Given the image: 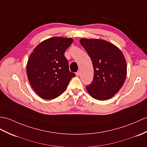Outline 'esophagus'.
<instances>
[{
    "mask_svg": "<svg viewBox=\"0 0 147 147\" xmlns=\"http://www.w3.org/2000/svg\"><path fill=\"white\" fill-rule=\"evenodd\" d=\"M80 73H81V71L79 70V71H78L77 72H76V76H79L80 75Z\"/></svg>",
    "mask_w": 147,
    "mask_h": 147,
    "instance_id": "1",
    "label": "esophagus"
}]
</instances>
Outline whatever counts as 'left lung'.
I'll list each match as a JSON object with an SVG mask.
<instances>
[{
    "mask_svg": "<svg viewBox=\"0 0 147 147\" xmlns=\"http://www.w3.org/2000/svg\"><path fill=\"white\" fill-rule=\"evenodd\" d=\"M80 42L90 57L94 70L93 82L86 90L96 100H109L121 89L127 77L123 54L118 47L103 39L83 38Z\"/></svg>",
    "mask_w": 147,
    "mask_h": 147,
    "instance_id": "1",
    "label": "left lung"
}]
</instances>
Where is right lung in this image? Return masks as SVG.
Returning a JSON list of instances; mask_svg holds the SVG:
<instances>
[{
    "label": "right lung",
    "instance_id": "obj_1",
    "mask_svg": "<svg viewBox=\"0 0 147 147\" xmlns=\"http://www.w3.org/2000/svg\"><path fill=\"white\" fill-rule=\"evenodd\" d=\"M72 38L54 37L43 40L30 54L26 72L33 90L44 100H53L66 90L75 74L69 70L64 52Z\"/></svg>",
    "mask_w": 147,
    "mask_h": 147
}]
</instances>
